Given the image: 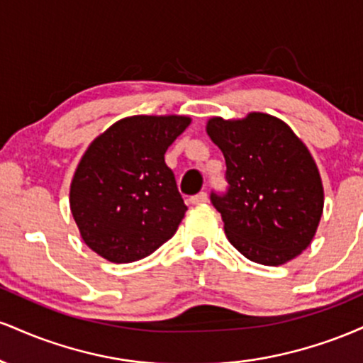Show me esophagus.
<instances>
[{
	"label": "esophagus",
	"instance_id": "34e87169",
	"mask_svg": "<svg viewBox=\"0 0 363 363\" xmlns=\"http://www.w3.org/2000/svg\"><path fill=\"white\" fill-rule=\"evenodd\" d=\"M191 203H193V205H205V203H208V194L206 193L194 194L193 198H191Z\"/></svg>",
	"mask_w": 363,
	"mask_h": 363
}]
</instances>
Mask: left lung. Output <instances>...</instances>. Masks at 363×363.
Returning a JSON list of instances; mask_svg holds the SVG:
<instances>
[{
    "label": "left lung",
    "instance_id": "left-lung-1",
    "mask_svg": "<svg viewBox=\"0 0 363 363\" xmlns=\"http://www.w3.org/2000/svg\"><path fill=\"white\" fill-rule=\"evenodd\" d=\"M206 133L222 150L228 189L211 193L228 242L242 256L280 266L309 247L324 189L318 165L286 123L264 112L211 118Z\"/></svg>",
    "mask_w": 363,
    "mask_h": 363
}]
</instances>
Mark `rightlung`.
<instances>
[{
	"mask_svg": "<svg viewBox=\"0 0 363 363\" xmlns=\"http://www.w3.org/2000/svg\"><path fill=\"white\" fill-rule=\"evenodd\" d=\"M189 124L187 116H131L83 153L69 208L83 242L104 259H143L176 234L187 206L164 155Z\"/></svg>",
	"mask_w": 363,
	"mask_h": 363,
	"instance_id": "obj_1",
	"label": "right lung"
}]
</instances>
